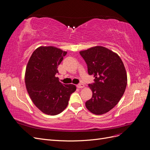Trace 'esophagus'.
<instances>
[{"label":"esophagus","mask_w":150,"mask_h":150,"mask_svg":"<svg viewBox=\"0 0 150 150\" xmlns=\"http://www.w3.org/2000/svg\"><path fill=\"white\" fill-rule=\"evenodd\" d=\"M76 87L78 88L81 89V88H84V85L83 84H78V85L76 86Z\"/></svg>","instance_id":"34e87169"}]
</instances>
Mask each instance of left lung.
<instances>
[{"instance_id":"8db88e82","label":"left lung","mask_w":150,"mask_h":150,"mask_svg":"<svg viewBox=\"0 0 150 150\" xmlns=\"http://www.w3.org/2000/svg\"><path fill=\"white\" fill-rule=\"evenodd\" d=\"M88 66L89 75H94V83L88 84L92 98L86 107L94 115L110 111L118 103L127 85V74L120 56L103 46H95L79 52Z\"/></svg>"}]
</instances>
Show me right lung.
<instances>
[{
  "label": "right lung",
  "instance_id": "obj_1",
  "mask_svg": "<svg viewBox=\"0 0 150 150\" xmlns=\"http://www.w3.org/2000/svg\"><path fill=\"white\" fill-rule=\"evenodd\" d=\"M67 52L53 46H40L30 56L26 67L25 83L28 94L39 110L48 115L64 111L76 87L64 84L56 74Z\"/></svg>",
  "mask_w": 150,
  "mask_h": 150
}]
</instances>
